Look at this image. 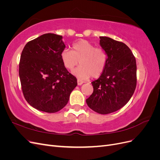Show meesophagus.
Segmentation results:
<instances>
[{
	"label": "esophagus",
	"instance_id": "obj_1",
	"mask_svg": "<svg viewBox=\"0 0 160 160\" xmlns=\"http://www.w3.org/2000/svg\"><path fill=\"white\" fill-rule=\"evenodd\" d=\"M83 83V81H82L80 79H77V85H81Z\"/></svg>",
	"mask_w": 160,
	"mask_h": 160
}]
</instances>
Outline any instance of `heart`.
Here are the masks:
<instances>
[{
  "label": "heart",
  "instance_id": "obj_1",
  "mask_svg": "<svg viewBox=\"0 0 160 160\" xmlns=\"http://www.w3.org/2000/svg\"><path fill=\"white\" fill-rule=\"evenodd\" d=\"M62 65L67 69L72 70V74L81 80L88 79L92 76L98 78L103 72L108 61L105 51L99 47H95L89 41L82 39L73 43L72 51L64 49L60 54Z\"/></svg>",
  "mask_w": 160,
  "mask_h": 160
}]
</instances>
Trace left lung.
Segmentation results:
<instances>
[{"label":"left lung","mask_w":160,"mask_h":160,"mask_svg":"<svg viewBox=\"0 0 160 160\" xmlns=\"http://www.w3.org/2000/svg\"><path fill=\"white\" fill-rule=\"evenodd\" d=\"M99 44L108 61L102 74L92 82L93 92L86 103L95 112L109 114L120 109L129 101L136 88V61L123 42L99 37Z\"/></svg>","instance_id":"left-lung-1"}]
</instances>
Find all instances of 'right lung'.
I'll return each mask as SVG.
<instances>
[{
  "label": "right lung",
  "mask_w": 160,
  "mask_h": 160,
  "mask_svg": "<svg viewBox=\"0 0 160 160\" xmlns=\"http://www.w3.org/2000/svg\"><path fill=\"white\" fill-rule=\"evenodd\" d=\"M65 48L62 37L53 33L42 35L24 47L19 77L24 97L32 108L55 113L68 103L77 82L61 62Z\"/></svg>",
  "instance_id": "add662e5"
}]
</instances>
